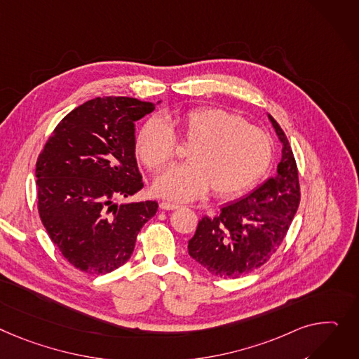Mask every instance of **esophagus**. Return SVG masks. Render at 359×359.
I'll return each instance as SVG.
<instances>
[{"mask_svg": "<svg viewBox=\"0 0 359 359\" xmlns=\"http://www.w3.org/2000/svg\"><path fill=\"white\" fill-rule=\"evenodd\" d=\"M160 208H161L163 210H175V209H179L180 206L176 205V203H170V202L163 201V202H160Z\"/></svg>", "mask_w": 359, "mask_h": 359, "instance_id": "esophagus-1", "label": "esophagus"}]
</instances>
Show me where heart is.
I'll return each mask as SVG.
<instances>
[{
    "mask_svg": "<svg viewBox=\"0 0 359 359\" xmlns=\"http://www.w3.org/2000/svg\"><path fill=\"white\" fill-rule=\"evenodd\" d=\"M182 130L194 146L192 164L175 165L156 179L154 190L164 198L194 201L210 187L219 198L233 196L258 182L271 163L270 137L240 115L219 108L192 109L183 115ZM135 149L150 170H158L176 157L177 138L165 119L153 116L140 128Z\"/></svg>",
    "mask_w": 359,
    "mask_h": 359,
    "instance_id": "heart-1",
    "label": "heart"
}]
</instances>
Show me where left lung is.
Wrapping results in <instances>:
<instances>
[{"instance_id": "obj_1", "label": "left lung", "mask_w": 359, "mask_h": 359, "mask_svg": "<svg viewBox=\"0 0 359 359\" xmlns=\"http://www.w3.org/2000/svg\"><path fill=\"white\" fill-rule=\"evenodd\" d=\"M269 119L283 144L276 176L243 199L222 206L218 217H203L189 240V255L221 278H236L266 264L283 243L300 203L289 140L270 114Z\"/></svg>"}]
</instances>
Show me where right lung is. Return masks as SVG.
Instances as JSON below:
<instances>
[{
	"label": "right lung",
	"instance_id": "obj_1",
	"mask_svg": "<svg viewBox=\"0 0 359 359\" xmlns=\"http://www.w3.org/2000/svg\"><path fill=\"white\" fill-rule=\"evenodd\" d=\"M158 104V102H157ZM153 102L95 98L69 112L36 164L40 219L72 266L107 274L130 259L156 201L115 203L142 187L135 158V121Z\"/></svg>",
	"mask_w": 359,
	"mask_h": 359
}]
</instances>
